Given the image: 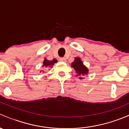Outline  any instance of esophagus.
<instances>
[{
  "label": "esophagus",
  "mask_w": 129,
  "mask_h": 129,
  "mask_svg": "<svg viewBox=\"0 0 129 129\" xmlns=\"http://www.w3.org/2000/svg\"><path fill=\"white\" fill-rule=\"evenodd\" d=\"M59 60L61 62H66V59L65 57H60L59 58Z\"/></svg>",
  "instance_id": "obj_1"
}]
</instances>
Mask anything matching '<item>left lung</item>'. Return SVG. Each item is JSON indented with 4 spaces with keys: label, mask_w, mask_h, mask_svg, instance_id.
I'll return each mask as SVG.
<instances>
[{
    "label": "left lung",
    "mask_w": 129,
    "mask_h": 129,
    "mask_svg": "<svg viewBox=\"0 0 129 129\" xmlns=\"http://www.w3.org/2000/svg\"><path fill=\"white\" fill-rule=\"evenodd\" d=\"M72 67H74L75 71L77 72V73H78V75H76L77 76L85 75V74H87L88 72V69L84 66L82 61L78 57L75 58V60L72 63ZM80 78L82 79L81 77H80Z\"/></svg>",
    "instance_id": "obj_1"
}]
</instances>
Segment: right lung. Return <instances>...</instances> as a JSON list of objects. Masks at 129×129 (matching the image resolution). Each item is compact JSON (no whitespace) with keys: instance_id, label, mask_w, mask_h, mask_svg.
<instances>
[{"instance_id":"right-lung-1","label":"right lung","mask_w":129,"mask_h":129,"mask_svg":"<svg viewBox=\"0 0 129 129\" xmlns=\"http://www.w3.org/2000/svg\"><path fill=\"white\" fill-rule=\"evenodd\" d=\"M57 60L55 59H53L52 60H44V62H43V66L46 67H50L51 66H52L54 64V63H56Z\"/></svg>"}]
</instances>
